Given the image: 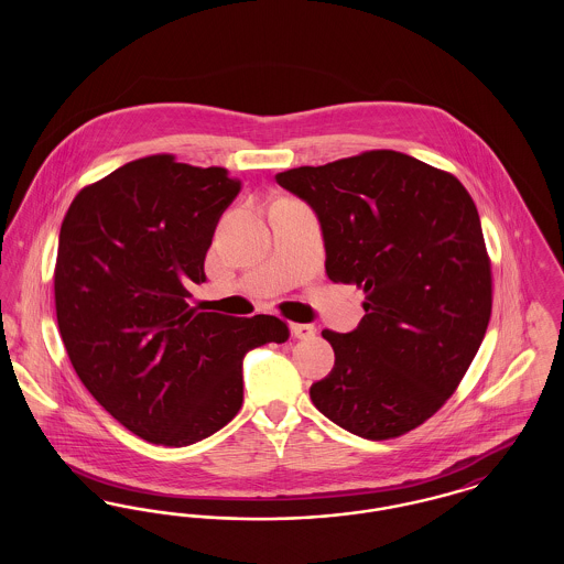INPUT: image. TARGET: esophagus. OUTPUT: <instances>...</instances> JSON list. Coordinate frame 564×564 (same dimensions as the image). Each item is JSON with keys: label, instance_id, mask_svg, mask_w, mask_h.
I'll list each match as a JSON object with an SVG mask.
<instances>
[{"label": "esophagus", "instance_id": "34e87169", "mask_svg": "<svg viewBox=\"0 0 564 564\" xmlns=\"http://www.w3.org/2000/svg\"><path fill=\"white\" fill-rule=\"evenodd\" d=\"M315 325H311V323H295L294 325V336L297 340H311V338H315Z\"/></svg>", "mask_w": 564, "mask_h": 564}]
</instances>
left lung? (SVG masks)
Wrapping results in <instances>:
<instances>
[{"mask_svg": "<svg viewBox=\"0 0 564 564\" xmlns=\"http://www.w3.org/2000/svg\"><path fill=\"white\" fill-rule=\"evenodd\" d=\"M276 184L319 217L327 276L366 294L357 329H323L336 361L311 400L366 440L416 430L455 393L490 322V258L469 192L393 150L290 169Z\"/></svg>", "mask_w": 564, "mask_h": 564, "instance_id": "obj_1", "label": "left lung"}]
</instances>
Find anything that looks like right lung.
Returning <instances> with one entry per match:
<instances>
[{"mask_svg":"<svg viewBox=\"0 0 564 564\" xmlns=\"http://www.w3.org/2000/svg\"><path fill=\"white\" fill-rule=\"evenodd\" d=\"M241 182L154 154L78 192L58 235L56 322L90 395L145 442L189 446L242 405L247 350L285 343L272 315L189 306L215 226Z\"/></svg>","mask_w":564,"mask_h":564,"instance_id":"1","label":"right lung"}]
</instances>
